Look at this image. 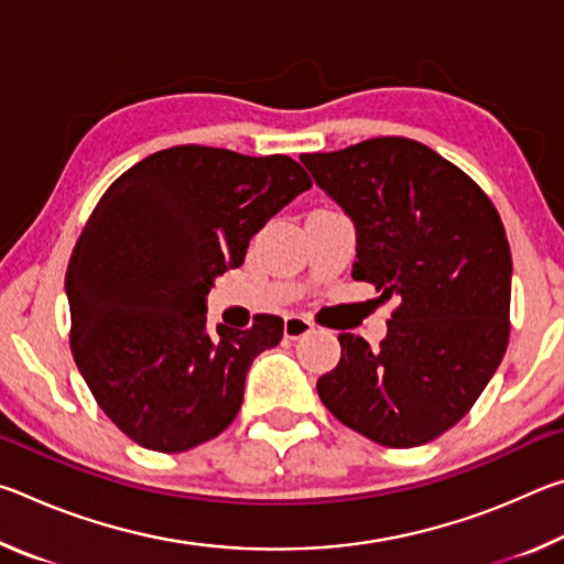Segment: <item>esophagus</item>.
Returning <instances> with one entry per match:
<instances>
[{
  "mask_svg": "<svg viewBox=\"0 0 564 564\" xmlns=\"http://www.w3.org/2000/svg\"><path fill=\"white\" fill-rule=\"evenodd\" d=\"M313 330V323L303 316H285L283 321V336L289 340H299L303 336H308Z\"/></svg>",
  "mask_w": 564,
  "mask_h": 564,
  "instance_id": "obj_1",
  "label": "esophagus"
}]
</instances>
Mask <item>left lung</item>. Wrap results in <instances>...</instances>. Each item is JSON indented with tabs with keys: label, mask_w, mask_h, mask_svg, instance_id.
Wrapping results in <instances>:
<instances>
[{
	"label": "left lung",
	"mask_w": 564,
	"mask_h": 564,
	"mask_svg": "<svg viewBox=\"0 0 564 564\" xmlns=\"http://www.w3.org/2000/svg\"><path fill=\"white\" fill-rule=\"evenodd\" d=\"M301 161L356 224L352 279L398 301L378 348L340 333L338 366L316 386L323 405L373 443H431L473 408L508 348L512 256L498 208L405 137Z\"/></svg>",
	"instance_id": "8db88e82"
}]
</instances>
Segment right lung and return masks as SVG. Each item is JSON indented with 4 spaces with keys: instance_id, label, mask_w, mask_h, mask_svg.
Listing matches in <instances>:
<instances>
[{
    "instance_id": "obj_1",
    "label": "right lung",
    "mask_w": 564,
    "mask_h": 564,
    "mask_svg": "<svg viewBox=\"0 0 564 564\" xmlns=\"http://www.w3.org/2000/svg\"><path fill=\"white\" fill-rule=\"evenodd\" d=\"M311 188L291 156L171 147L113 181L66 269L72 356L133 443L184 453L234 423L246 373L283 321L206 328V293L271 216Z\"/></svg>"
}]
</instances>
